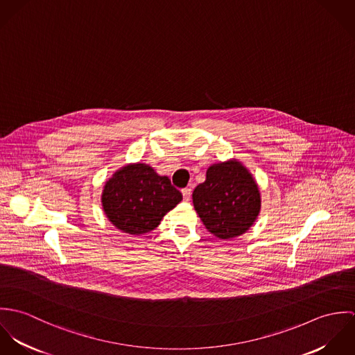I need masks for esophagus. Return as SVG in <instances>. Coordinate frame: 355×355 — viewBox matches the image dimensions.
I'll use <instances>...</instances> for the list:
<instances>
[{
    "label": "esophagus",
    "mask_w": 355,
    "mask_h": 355,
    "mask_svg": "<svg viewBox=\"0 0 355 355\" xmlns=\"http://www.w3.org/2000/svg\"><path fill=\"white\" fill-rule=\"evenodd\" d=\"M182 194H183V200L184 201H190L191 198V189L190 187H186L182 190Z\"/></svg>",
    "instance_id": "1"
}]
</instances>
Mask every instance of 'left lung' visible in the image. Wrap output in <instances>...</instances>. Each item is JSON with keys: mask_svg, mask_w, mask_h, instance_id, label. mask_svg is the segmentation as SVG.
<instances>
[{"mask_svg": "<svg viewBox=\"0 0 355 355\" xmlns=\"http://www.w3.org/2000/svg\"><path fill=\"white\" fill-rule=\"evenodd\" d=\"M194 207L206 230L220 239L245 234L261 209L258 186L249 169L231 159L213 164L193 193Z\"/></svg>", "mask_w": 355, "mask_h": 355, "instance_id": "obj_1", "label": "left lung"}]
</instances>
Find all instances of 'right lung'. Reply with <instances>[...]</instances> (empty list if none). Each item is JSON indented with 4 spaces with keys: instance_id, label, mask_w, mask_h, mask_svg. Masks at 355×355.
I'll list each match as a JSON object with an SVG mask.
<instances>
[{
    "instance_id": "right-lung-1",
    "label": "right lung",
    "mask_w": 355,
    "mask_h": 355,
    "mask_svg": "<svg viewBox=\"0 0 355 355\" xmlns=\"http://www.w3.org/2000/svg\"><path fill=\"white\" fill-rule=\"evenodd\" d=\"M182 200V193L168 176H159L150 165L141 162L116 171L105 183L101 197L109 221L131 235L153 231Z\"/></svg>"
}]
</instances>
